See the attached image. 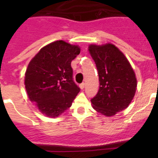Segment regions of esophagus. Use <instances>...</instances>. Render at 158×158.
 I'll list each match as a JSON object with an SVG mask.
<instances>
[{
  "label": "esophagus",
  "instance_id": "esophagus-1",
  "mask_svg": "<svg viewBox=\"0 0 158 158\" xmlns=\"http://www.w3.org/2000/svg\"><path fill=\"white\" fill-rule=\"evenodd\" d=\"M85 83H81V84H80V88H81V89H84V88H85Z\"/></svg>",
  "mask_w": 158,
  "mask_h": 158
}]
</instances>
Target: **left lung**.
<instances>
[{"mask_svg":"<svg viewBox=\"0 0 158 158\" xmlns=\"http://www.w3.org/2000/svg\"><path fill=\"white\" fill-rule=\"evenodd\" d=\"M89 51L98 70L100 89L91 100L101 115L112 116L128 107L136 92L137 79L127 58L115 45H90Z\"/></svg>","mask_w":158,"mask_h":158,"instance_id":"obj_1","label":"left lung"}]
</instances>
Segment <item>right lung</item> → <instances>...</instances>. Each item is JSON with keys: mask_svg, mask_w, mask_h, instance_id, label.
I'll use <instances>...</instances> for the list:
<instances>
[{"mask_svg": "<svg viewBox=\"0 0 158 158\" xmlns=\"http://www.w3.org/2000/svg\"><path fill=\"white\" fill-rule=\"evenodd\" d=\"M80 51L78 46L58 40L43 47L29 62L25 89L31 101L47 116L61 115L71 107L80 92L71 67Z\"/></svg>", "mask_w": 158, "mask_h": 158, "instance_id": "add662e5", "label": "right lung"}]
</instances>
